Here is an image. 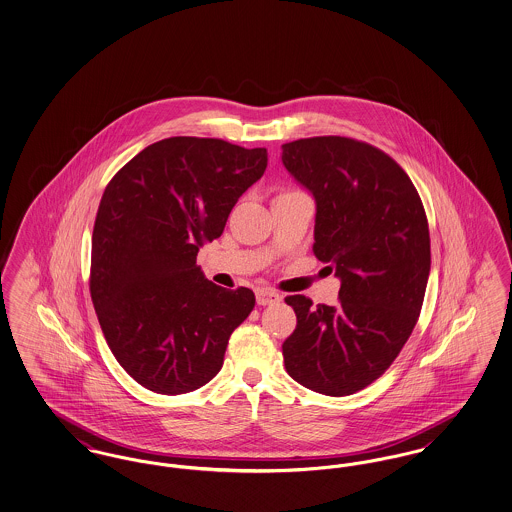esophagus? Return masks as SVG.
<instances>
[{"mask_svg": "<svg viewBox=\"0 0 512 512\" xmlns=\"http://www.w3.org/2000/svg\"><path fill=\"white\" fill-rule=\"evenodd\" d=\"M255 295H257V303H259V305H276V303L282 299L274 290H267V288L257 290Z\"/></svg>", "mask_w": 512, "mask_h": 512, "instance_id": "1", "label": "esophagus"}]
</instances>
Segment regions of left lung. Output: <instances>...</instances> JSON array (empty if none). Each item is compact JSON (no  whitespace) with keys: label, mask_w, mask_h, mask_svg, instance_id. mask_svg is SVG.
Returning a JSON list of instances; mask_svg holds the SVG:
<instances>
[{"label":"left lung","mask_w":512,"mask_h":512,"mask_svg":"<svg viewBox=\"0 0 512 512\" xmlns=\"http://www.w3.org/2000/svg\"><path fill=\"white\" fill-rule=\"evenodd\" d=\"M317 201L313 253L341 280L340 305L288 295L297 326L284 365L309 390L341 397L378 380L413 334L430 274V230L411 178L388 153L343 136L282 146Z\"/></svg>","instance_id":"8db88e82"}]
</instances>
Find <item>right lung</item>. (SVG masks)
<instances>
[{"instance_id": "right-lung-1", "label": "right lung", "mask_w": 512, "mask_h": 512, "mask_svg": "<svg viewBox=\"0 0 512 512\" xmlns=\"http://www.w3.org/2000/svg\"><path fill=\"white\" fill-rule=\"evenodd\" d=\"M267 161L265 147L174 136L142 149L101 195L92 303L115 359L147 390L178 395L205 386L253 311L255 293L209 282L195 259Z\"/></svg>"}]
</instances>
